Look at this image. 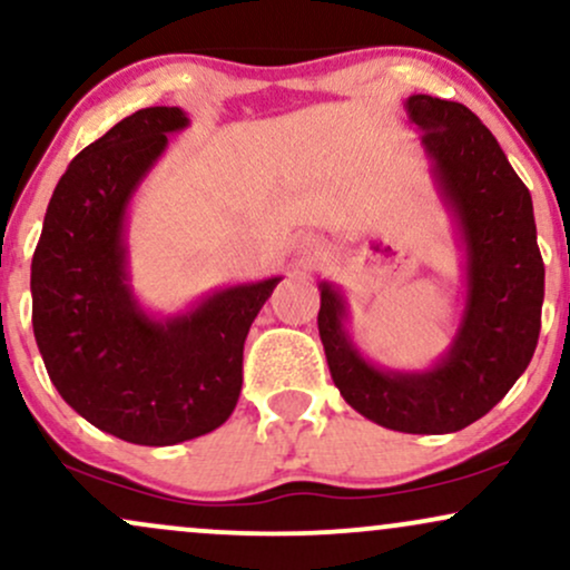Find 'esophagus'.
Returning <instances> with one entry per match:
<instances>
[{"mask_svg": "<svg viewBox=\"0 0 570 570\" xmlns=\"http://www.w3.org/2000/svg\"><path fill=\"white\" fill-rule=\"evenodd\" d=\"M322 244H318V238H311V235H307V238H303V240H299V244H297V252L299 254H303V257H307V259H311V257H316V254H322Z\"/></svg>", "mask_w": 570, "mask_h": 570, "instance_id": "obj_1", "label": "esophagus"}]
</instances>
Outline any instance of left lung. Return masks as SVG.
<instances>
[{
  "mask_svg": "<svg viewBox=\"0 0 570 570\" xmlns=\"http://www.w3.org/2000/svg\"><path fill=\"white\" fill-rule=\"evenodd\" d=\"M431 181L461 252L463 305L450 345L421 370L381 367L351 335L343 286L322 281L318 335L340 396L404 434H453L480 421L531 364L541 330L544 263L533 200L495 136L458 101L412 94Z\"/></svg>",
  "mask_w": 570,
  "mask_h": 570,
  "instance_id": "8db88e82",
  "label": "left lung"
}]
</instances>
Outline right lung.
I'll return each instance as SVG.
<instances>
[{
	"mask_svg": "<svg viewBox=\"0 0 570 570\" xmlns=\"http://www.w3.org/2000/svg\"><path fill=\"white\" fill-rule=\"evenodd\" d=\"M179 107H147L82 149L58 179L31 259V324L50 381L77 415L166 448L219 429L244 383V343L281 276L219 286L155 313L130 284L128 212Z\"/></svg>",
	"mask_w": 570,
	"mask_h": 570,
	"instance_id": "1",
	"label": "right lung"
}]
</instances>
